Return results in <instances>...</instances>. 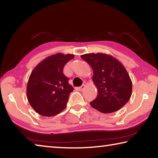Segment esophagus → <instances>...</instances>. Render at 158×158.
Segmentation results:
<instances>
[{"instance_id": "obj_1", "label": "esophagus", "mask_w": 158, "mask_h": 158, "mask_svg": "<svg viewBox=\"0 0 158 158\" xmlns=\"http://www.w3.org/2000/svg\"><path fill=\"white\" fill-rule=\"evenodd\" d=\"M85 85L84 84H83V85H81V86L78 88V90H80V91H82V90H84V89H85Z\"/></svg>"}]
</instances>
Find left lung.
<instances>
[{
	"instance_id": "obj_1",
	"label": "left lung",
	"mask_w": 158,
	"mask_h": 158,
	"mask_svg": "<svg viewBox=\"0 0 158 158\" xmlns=\"http://www.w3.org/2000/svg\"><path fill=\"white\" fill-rule=\"evenodd\" d=\"M81 57L92 68L93 81L98 89L97 98L90 102V106L104 114L119 110L132 95V81L125 67L114 57L102 53Z\"/></svg>"
}]
</instances>
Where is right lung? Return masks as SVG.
<instances>
[{"instance_id": "obj_1", "label": "right lung", "mask_w": 158, "mask_h": 158, "mask_svg": "<svg viewBox=\"0 0 158 158\" xmlns=\"http://www.w3.org/2000/svg\"><path fill=\"white\" fill-rule=\"evenodd\" d=\"M74 57L73 54L58 53L45 58L32 71L26 93L29 103L37 113L53 116L66 107L73 87L69 84L63 69Z\"/></svg>"}]
</instances>
